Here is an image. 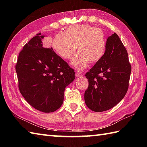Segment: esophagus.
Here are the masks:
<instances>
[{"instance_id": "1", "label": "esophagus", "mask_w": 147, "mask_h": 147, "mask_svg": "<svg viewBox=\"0 0 147 147\" xmlns=\"http://www.w3.org/2000/svg\"><path fill=\"white\" fill-rule=\"evenodd\" d=\"M75 75H76V77H77V78H80V77L83 76L82 74L80 73V72H78V71H76L75 73Z\"/></svg>"}]
</instances>
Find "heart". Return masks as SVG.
Segmentation results:
<instances>
[{
  "instance_id": "obj_1",
  "label": "heart",
  "mask_w": 147,
  "mask_h": 147,
  "mask_svg": "<svg viewBox=\"0 0 147 147\" xmlns=\"http://www.w3.org/2000/svg\"><path fill=\"white\" fill-rule=\"evenodd\" d=\"M107 40L104 32L88 24H73L64 34L56 35L52 47L56 54L64 60L71 59L76 52L78 54L71 64L78 70L87 67L88 62L95 63L104 56Z\"/></svg>"
}]
</instances>
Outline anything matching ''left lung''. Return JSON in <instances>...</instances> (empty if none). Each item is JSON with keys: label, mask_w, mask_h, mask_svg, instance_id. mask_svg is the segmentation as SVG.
<instances>
[{"label": "left lung", "mask_w": 147, "mask_h": 147, "mask_svg": "<svg viewBox=\"0 0 147 147\" xmlns=\"http://www.w3.org/2000/svg\"><path fill=\"white\" fill-rule=\"evenodd\" d=\"M131 72L126 49L114 33L108 37L104 56L85 74L89 84L85 92L87 107L103 112L116 105L128 90Z\"/></svg>", "instance_id": "8db88e82"}]
</instances>
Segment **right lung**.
Instances as JSON below:
<instances>
[{
  "mask_svg": "<svg viewBox=\"0 0 147 147\" xmlns=\"http://www.w3.org/2000/svg\"><path fill=\"white\" fill-rule=\"evenodd\" d=\"M36 34L23 47L16 64L18 87L30 105L43 112L61 107L65 87L75 73L52 47H43L44 36Z\"/></svg>",
  "mask_w": 147,
  "mask_h": 147,
  "instance_id": "add662e5",
  "label": "right lung"
}]
</instances>
